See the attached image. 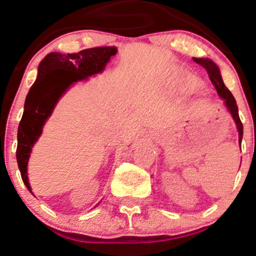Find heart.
<instances>
[{"instance_id":"1","label":"heart","mask_w":256,"mask_h":256,"mask_svg":"<svg viewBox=\"0 0 256 256\" xmlns=\"http://www.w3.org/2000/svg\"><path fill=\"white\" fill-rule=\"evenodd\" d=\"M200 80L196 76L190 74V71L180 70L178 76H176V86L180 92L190 94L196 88H199Z\"/></svg>"}]
</instances>
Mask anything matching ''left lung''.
Segmentation results:
<instances>
[{
	"label": "left lung",
	"mask_w": 256,
	"mask_h": 256,
	"mask_svg": "<svg viewBox=\"0 0 256 256\" xmlns=\"http://www.w3.org/2000/svg\"><path fill=\"white\" fill-rule=\"evenodd\" d=\"M193 60L196 63L200 64V66H204L207 70L210 80L214 85V88H216L218 94H219L221 100H224V106L226 108V110L228 112H230L232 118H233V120L235 122V125H236V130L239 132V142L241 146V140H242V136H244V126H242V122L240 120L236 102H235V98L233 97V94H232L230 91L228 90L226 85L224 84L219 66H218L210 58H196V57H194Z\"/></svg>",
	"instance_id": "8db88e82"
}]
</instances>
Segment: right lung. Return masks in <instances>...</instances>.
I'll list each match as a JSON object with an SVG mask.
<instances>
[{"mask_svg":"<svg viewBox=\"0 0 256 256\" xmlns=\"http://www.w3.org/2000/svg\"><path fill=\"white\" fill-rule=\"evenodd\" d=\"M117 51L116 46H98L77 54L50 52L40 60L35 83L26 94L24 111L17 131L16 159L29 192L32 193L28 178L30 153L56 104L74 83L103 72Z\"/></svg>","mask_w":256,"mask_h":256,"instance_id":"right-lung-1","label":"right lung"}]
</instances>
